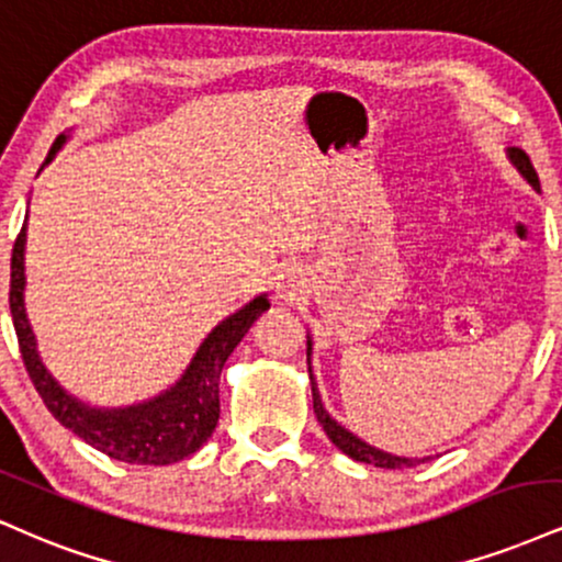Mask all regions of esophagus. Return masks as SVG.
<instances>
[{
  "instance_id": "1",
  "label": "esophagus",
  "mask_w": 562,
  "mask_h": 562,
  "mask_svg": "<svg viewBox=\"0 0 562 562\" xmlns=\"http://www.w3.org/2000/svg\"><path fill=\"white\" fill-rule=\"evenodd\" d=\"M282 288H285V285H282Z\"/></svg>"
}]
</instances>
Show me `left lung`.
Returning a JSON list of instances; mask_svg holds the SVG:
<instances>
[{"instance_id": "left-lung-1", "label": "left lung", "mask_w": 562, "mask_h": 562, "mask_svg": "<svg viewBox=\"0 0 562 562\" xmlns=\"http://www.w3.org/2000/svg\"><path fill=\"white\" fill-rule=\"evenodd\" d=\"M510 159L516 161V167L520 170V175H524V178L529 180L531 186L537 188V191H539V175H537V170H533L531 159L526 157V154L520 151V148H513ZM308 346H311V342H308ZM308 374H311V367H308ZM311 395H314V414H316V418H319L322 429L327 431V437H329V439H333L335 448L346 452V456L353 458V461L371 463V465H376V469H411V465H416V463H424V461H427V458H422V461H416V458L390 456V452L371 448V445L363 442V439H358L356 435H350V431H348L346 427H340V424H337L335 418H329L327 411H324L319 392H316V382H314V376H311Z\"/></svg>"}]
</instances>
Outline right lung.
<instances>
[{"label":"right lung","instance_id":"1","mask_svg":"<svg viewBox=\"0 0 562 562\" xmlns=\"http://www.w3.org/2000/svg\"><path fill=\"white\" fill-rule=\"evenodd\" d=\"M63 146L57 138L54 148ZM29 220V216H25ZM23 248H25V225L20 227L15 246H12L10 263V311L12 324H15L20 356H23L25 371H29L33 387L52 416L67 429H72L88 445L106 452L110 458L125 463L140 465H165L188 458L201 445L212 437L220 422V374L225 367L227 356L243 340V335L251 329L256 316L269 308V301L259 295L238 314L227 316L212 335L206 337L204 346L191 361L182 380L170 392L154 397V401L133 405V408L120 411H97L78 403L52 380L49 371L44 369L42 358L36 353V340H33L31 324L25 319L23 306Z\"/></svg>","mask_w":562,"mask_h":562}]
</instances>
